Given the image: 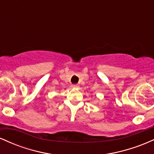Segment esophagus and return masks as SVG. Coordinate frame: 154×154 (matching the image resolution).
<instances>
[{
    "instance_id": "1",
    "label": "esophagus",
    "mask_w": 154,
    "mask_h": 154,
    "mask_svg": "<svg viewBox=\"0 0 154 154\" xmlns=\"http://www.w3.org/2000/svg\"><path fill=\"white\" fill-rule=\"evenodd\" d=\"M78 87H79V86L77 85H76V84H74V85H72V88H77Z\"/></svg>"
}]
</instances>
